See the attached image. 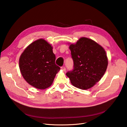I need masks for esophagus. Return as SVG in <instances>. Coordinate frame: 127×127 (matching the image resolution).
I'll return each mask as SVG.
<instances>
[{"label":"esophagus","mask_w":127,"mask_h":127,"mask_svg":"<svg viewBox=\"0 0 127 127\" xmlns=\"http://www.w3.org/2000/svg\"><path fill=\"white\" fill-rule=\"evenodd\" d=\"M61 69L63 71H66V68L65 67H64V66H62V67H61Z\"/></svg>","instance_id":"34e87169"}]
</instances>
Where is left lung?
I'll use <instances>...</instances> for the list:
<instances>
[{"instance_id":"obj_1","label":"left lung","mask_w":127,"mask_h":127,"mask_svg":"<svg viewBox=\"0 0 127 127\" xmlns=\"http://www.w3.org/2000/svg\"><path fill=\"white\" fill-rule=\"evenodd\" d=\"M69 48L74 61V69L66 73L75 87L88 90L94 86L104 75L108 65L106 52L92 39L82 37Z\"/></svg>"}]
</instances>
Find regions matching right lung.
<instances>
[{
	"instance_id": "1",
	"label": "right lung",
	"mask_w": 127,
	"mask_h": 127,
	"mask_svg": "<svg viewBox=\"0 0 127 127\" xmlns=\"http://www.w3.org/2000/svg\"><path fill=\"white\" fill-rule=\"evenodd\" d=\"M51 44L43 38L27 47L19 60L20 71L26 82L39 90L50 86L60 68Z\"/></svg>"
}]
</instances>
